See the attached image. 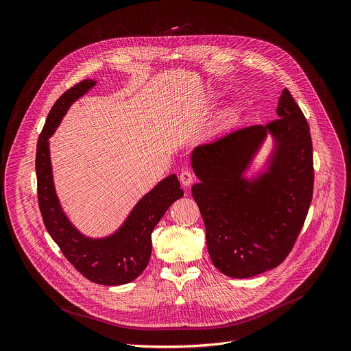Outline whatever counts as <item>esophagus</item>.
Returning a JSON list of instances; mask_svg holds the SVG:
<instances>
[{
    "label": "esophagus",
    "mask_w": 351,
    "mask_h": 351,
    "mask_svg": "<svg viewBox=\"0 0 351 351\" xmlns=\"http://www.w3.org/2000/svg\"><path fill=\"white\" fill-rule=\"evenodd\" d=\"M192 181H193V176H192L191 171L184 170V171L180 173V182H181L184 186H189V185L192 184Z\"/></svg>",
    "instance_id": "obj_1"
}]
</instances>
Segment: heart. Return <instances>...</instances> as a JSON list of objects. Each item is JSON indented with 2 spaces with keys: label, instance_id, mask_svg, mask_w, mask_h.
Returning <instances> with one entry per match:
<instances>
[{
  "label": "heart",
  "instance_id": "b5f03b06",
  "mask_svg": "<svg viewBox=\"0 0 351 351\" xmlns=\"http://www.w3.org/2000/svg\"><path fill=\"white\" fill-rule=\"evenodd\" d=\"M235 117H237V110L235 109H228L221 116V124L223 125H230L235 120Z\"/></svg>",
  "mask_w": 351,
  "mask_h": 351
}]
</instances>
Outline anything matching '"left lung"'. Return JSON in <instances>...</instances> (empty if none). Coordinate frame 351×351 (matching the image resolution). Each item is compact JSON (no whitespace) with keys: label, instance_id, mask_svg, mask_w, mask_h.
<instances>
[{"label":"left lung","instance_id":"8db88e82","mask_svg":"<svg viewBox=\"0 0 351 351\" xmlns=\"http://www.w3.org/2000/svg\"><path fill=\"white\" fill-rule=\"evenodd\" d=\"M278 119L232 130L191 152L199 182L192 196L206 227L215 267L231 278H252L281 264L292 250L313 197V144L308 123L285 88ZM271 151L247 173L266 138Z\"/></svg>","mask_w":351,"mask_h":351}]
</instances>
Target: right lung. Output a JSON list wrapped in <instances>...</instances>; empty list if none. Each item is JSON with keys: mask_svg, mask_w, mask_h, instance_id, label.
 <instances>
[{"mask_svg": "<svg viewBox=\"0 0 351 351\" xmlns=\"http://www.w3.org/2000/svg\"><path fill=\"white\" fill-rule=\"evenodd\" d=\"M95 86L93 79L80 82L60 95L48 113L36 154L38 206L47 231L73 267L95 284L117 287L134 281L147 268L152 231L184 191L176 174L165 177L135 203L120 227L105 237H87L69 220L55 189L49 138L69 108Z\"/></svg>", "mask_w": 351, "mask_h": 351, "instance_id": "obj_1", "label": "right lung"}]
</instances>
